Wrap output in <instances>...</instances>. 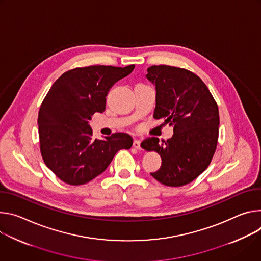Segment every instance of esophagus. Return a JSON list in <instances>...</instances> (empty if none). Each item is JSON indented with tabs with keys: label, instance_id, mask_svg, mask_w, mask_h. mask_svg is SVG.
<instances>
[{
	"label": "esophagus",
	"instance_id": "obj_1",
	"mask_svg": "<svg viewBox=\"0 0 261 261\" xmlns=\"http://www.w3.org/2000/svg\"><path fill=\"white\" fill-rule=\"evenodd\" d=\"M133 146H134L136 149H141V141H140V140H134Z\"/></svg>",
	"mask_w": 261,
	"mask_h": 261
}]
</instances>
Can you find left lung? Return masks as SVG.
<instances>
[{"instance_id": "left-lung-1", "label": "left lung", "mask_w": 261, "mask_h": 261, "mask_svg": "<svg viewBox=\"0 0 261 261\" xmlns=\"http://www.w3.org/2000/svg\"><path fill=\"white\" fill-rule=\"evenodd\" d=\"M146 79L155 87L153 117L173 127L167 141L155 137L141 143L146 151L162 158L151 176L169 187H181L196 179L214 156L219 137V109L206 85L195 73L178 67L153 65Z\"/></svg>"}]
</instances>
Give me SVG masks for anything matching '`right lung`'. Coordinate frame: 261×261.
<instances>
[{
    "instance_id": "add662e5",
    "label": "right lung",
    "mask_w": 261,
    "mask_h": 261,
    "mask_svg": "<svg viewBox=\"0 0 261 261\" xmlns=\"http://www.w3.org/2000/svg\"><path fill=\"white\" fill-rule=\"evenodd\" d=\"M134 68H74L53 84L38 114L40 151L45 165L62 181L71 186L89 182L108 168L117 151L132 147L133 138L124 133L93 139L89 121L94 113L106 110L112 86Z\"/></svg>"
}]
</instances>
